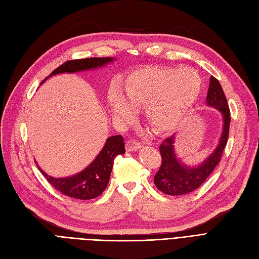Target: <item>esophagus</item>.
<instances>
[{"instance_id":"esophagus-1","label":"esophagus","mask_w":259,"mask_h":259,"mask_svg":"<svg viewBox=\"0 0 259 259\" xmlns=\"http://www.w3.org/2000/svg\"><path fill=\"white\" fill-rule=\"evenodd\" d=\"M141 146L142 145L140 144L139 142L133 141V140H129L126 143V149H127V151H136V150L140 149Z\"/></svg>"}]
</instances>
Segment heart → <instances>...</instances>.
<instances>
[{
    "instance_id": "1",
    "label": "heart",
    "mask_w": 259,
    "mask_h": 259,
    "mask_svg": "<svg viewBox=\"0 0 259 259\" xmlns=\"http://www.w3.org/2000/svg\"><path fill=\"white\" fill-rule=\"evenodd\" d=\"M202 80L191 68H154L130 75L123 98L112 92L109 104L119 117L129 118L135 108H145V117L156 132L175 129L196 102Z\"/></svg>"
}]
</instances>
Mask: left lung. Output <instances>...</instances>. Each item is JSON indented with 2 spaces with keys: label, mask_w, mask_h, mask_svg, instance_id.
Listing matches in <instances>:
<instances>
[{
  "label": "left lung",
  "mask_w": 259,
  "mask_h": 259,
  "mask_svg": "<svg viewBox=\"0 0 259 259\" xmlns=\"http://www.w3.org/2000/svg\"><path fill=\"white\" fill-rule=\"evenodd\" d=\"M206 102L210 107L218 109L223 116V131L219 144L212 154L202 164L191 167L183 164L177 159L174 150V136L162 142L159 147L162 163L154 177V181L161 192L167 195H185L193 192L194 190L204 184V181L221 161L228 140L231 111H229L222 86L214 76H210Z\"/></svg>",
  "instance_id": "1"
}]
</instances>
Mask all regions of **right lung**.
I'll use <instances>...</instances> for the list:
<instances>
[{"instance_id": "add662e5", "label": "right lung", "mask_w": 259, "mask_h": 259, "mask_svg": "<svg viewBox=\"0 0 259 259\" xmlns=\"http://www.w3.org/2000/svg\"><path fill=\"white\" fill-rule=\"evenodd\" d=\"M112 61L113 57H89V59L72 60L57 67L49 76L57 73H72L75 71L95 69ZM45 80H47V78ZM45 80L42 82H45ZM124 152H126V150H124L123 138L122 136L118 135L110 137L105 142L99 155L79 174L65 178H55L46 174L39 166H38V168L46 177L48 183L66 196L76 199H92L99 196L107 188L114 159L118 155L124 154Z\"/></svg>"}]
</instances>
